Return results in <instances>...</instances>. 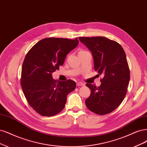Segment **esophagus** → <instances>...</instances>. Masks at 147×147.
<instances>
[{"mask_svg": "<svg viewBox=\"0 0 147 147\" xmlns=\"http://www.w3.org/2000/svg\"><path fill=\"white\" fill-rule=\"evenodd\" d=\"M84 84L82 83V82H78L77 83V86H84Z\"/></svg>", "mask_w": 147, "mask_h": 147, "instance_id": "1", "label": "esophagus"}]
</instances>
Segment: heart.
Here are the masks:
<instances>
[{"instance_id":"1","label":"heart","mask_w":147,"mask_h":147,"mask_svg":"<svg viewBox=\"0 0 147 147\" xmlns=\"http://www.w3.org/2000/svg\"><path fill=\"white\" fill-rule=\"evenodd\" d=\"M87 52V51H86V50H80V51L79 52V53H83V52Z\"/></svg>"}]
</instances>
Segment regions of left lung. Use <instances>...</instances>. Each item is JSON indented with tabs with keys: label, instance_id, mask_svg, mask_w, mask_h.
Returning <instances> with one entry per match:
<instances>
[{
	"label": "left lung",
	"instance_id": "1",
	"mask_svg": "<svg viewBox=\"0 0 147 147\" xmlns=\"http://www.w3.org/2000/svg\"><path fill=\"white\" fill-rule=\"evenodd\" d=\"M78 38L92 53L95 71L104 76L98 87L86 84L91 93L86 105L97 114H109L121 104L126 94L130 74L125 52L119 43L105 37Z\"/></svg>",
	"mask_w": 147,
	"mask_h": 147
}]
</instances>
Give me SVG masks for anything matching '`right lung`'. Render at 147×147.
Returning <instances> with one entry per match:
<instances>
[{
	"label": "right lung",
	"instance_id": "right-lung-1",
	"mask_svg": "<svg viewBox=\"0 0 147 147\" xmlns=\"http://www.w3.org/2000/svg\"><path fill=\"white\" fill-rule=\"evenodd\" d=\"M78 40L48 38L38 42L25 56L22 67L21 86L31 107L42 116L58 114L67 95L76 88L74 81L55 80L52 73L63 65L67 55Z\"/></svg>",
	"mask_w": 147,
	"mask_h": 147
}]
</instances>
